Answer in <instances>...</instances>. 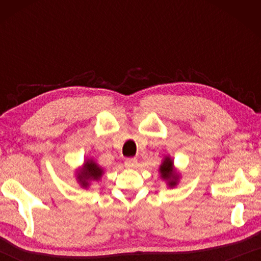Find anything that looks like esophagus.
Listing matches in <instances>:
<instances>
[{"instance_id": "esophagus-1", "label": "esophagus", "mask_w": 261, "mask_h": 261, "mask_svg": "<svg viewBox=\"0 0 261 261\" xmlns=\"http://www.w3.org/2000/svg\"><path fill=\"white\" fill-rule=\"evenodd\" d=\"M124 165H126L128 169H135V167L138 166V160L135 158H127L124 160Z\"/></svg>"}]
</instances>
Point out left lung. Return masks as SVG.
<instances>
[{"instance_id":"obj_1","label":"left lung","mask_w":261,"mask_h":261,"mask_svg":"<svg viewBox=\"0 0 261 261\" xmlns=\"http://www.w3.org/2000/svg\"><path fill=\"white\" fill-rule=\"evenodd\" d=\"M159 172L160 177L167 181V185H169L170 188L176 187L178 179H179V176H178L177 171L174 170L173 162L170 156H165V158H164L162 165L159 167Z\"/></svg>"}]
</instances>
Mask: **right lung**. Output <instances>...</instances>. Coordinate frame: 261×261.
I'll use <instances>...</instances> for the list:
<instances>
[{
    "instance_id": "1",
    "label": "right lung",
    "mask_w": 261,
    "mask_h": 261,
    "mask_svg": "<svg viewBox=\"0 0 261 261\" xmlns=\"http://www.w3.org/2000/svg\"><path fill=\"white\" fill-rule=\"evenodd\" d=\"M103 174V169H101L92 159H88L84 162L83 169L78 171L77 179L83 188H88L91 180H98Z\"/></svg>"
}]
</instances>
